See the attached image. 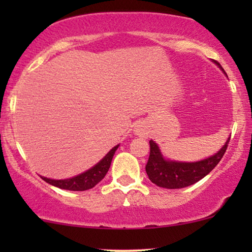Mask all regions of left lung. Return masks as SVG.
<instances>
[{"label": "left lung", "mask_w": 252, "mask_h": 252, "mask_svg": "<svg viewBox=\"0 0 252 252\" xmlns=\"http://www.w3.org/2000/svg\"><path fill=\"white\" fill-rule=\"evenodd\" d=\"M213 62L222 70L220 63L216 60ZM228 141L230 137L227 138L221 149L210 158L196 162H181V161H170L164 158L158 143L150 140V154L148 162L146 164V172L149 180L156 186L169 189L190 186L205 178L219 163L226 152Z\"/></svg>", "instance_id": "8db88e82"}]
</instances>
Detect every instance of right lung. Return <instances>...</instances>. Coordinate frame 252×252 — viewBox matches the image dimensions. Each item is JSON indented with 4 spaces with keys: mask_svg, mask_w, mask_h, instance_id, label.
Returning a JSON list of instances; mask_svg holds the SVG:
<instances>
[{
    "mask_svg": "<svg viewBox=\"0 0 252 252\" xmlns=\"http://www.w3.org/2000/svg\"><path fill=\"white\" fill-rule=\"evenodd\" d=\"M120 144H117L116 147H114L110 152L106 154L102 160L99 161L97 164H94L92 168L86 170V172L82 173V174L73 176L70 179H63V180H54V179H48L45 176H41L43 181H46L47 184L52 185V186H56L58 189H67V190H86L94 187L98 182H100L104 179V176L106 175L108 170L110 168V164H111L112 158H114L115 152H116Z\"/></svg>",
    "mask_w": 252,
    "mask_h": 252,
    "instance_id": "1",
    "label": "right lung"
}]
</instances>
